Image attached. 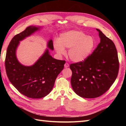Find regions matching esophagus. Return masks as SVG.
Listing matches in <instances>:
<instances>
[{"label":"esophagus","instance_id":"obj_1","mask_svg":"<svg viewBox=\"0 0 126 126\" xmlns=\"http://www.w3.org/2000/svg\"><path fill=\"white\" fill-rule=\"evenodd\" d=\"M64 67L65 68H68V67H69V63H65V64H64Z\"/></svg>","mask_w":126,"mask_h":126}]
</instances>
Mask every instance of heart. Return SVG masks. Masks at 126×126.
I'll list each match as a JSON object with an SVG mask.
<instances>
[{"instance_id":"1","label":"heart","mask_w":126,"mask_h":126,"mask_svg":"<svg viewBox=\"0 0 126 126\" xmlns=\"http://www.w3.org/2000/svg\"><path fill=\"white\" fill-rule=\"evenodd\" d=\"M94 46V41L91 37L87 36L77 30L64 32L61 35L59 41L55 40L54 47L59 55L65 54L64 49H69L68 56L74 62H81L89 56Z\"/></svg>"}]
</instances>
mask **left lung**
Instances as JSON below:
<instances>
[{
	"instance_id": "1",
	"label": "left lung",
	"mask_w": 126,
	"mask_h": 126,
	"mask_svg": "<svg viewBox=\"0 0 126 126\" xmlns=\"http://www.w3.org/2000/svg\"><path fill=\"white\" fill-rule=\"evenodd\" d=\"M96 30L100 38L97 47L86 60L70 65L72 89L82 98H94L104 94L115 82L119 71L115 45L99 29Z\"/></svg>"
}]
</instances>
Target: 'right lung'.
Instances as JSON below:
<instances>
[{
  "instance_id": "right-lung-1",
  "label": "right lung",
  "mask_w": 126,
  "mask_h": 126,
  "mask_svg": "<svg viewBox=\"0 0 126 126\" xmlns=\"http://www.w3.org/2000/svg\"><path fill=\"white\" fill-rule=\"evenodd\" d=\"M39 29L29 26L24 31L15 35L7 48L5 68L9 81L19 92L30 98H41L50 93L56 79L63 69L65 60L53 58L49 50L30 67L22 65L16 58V50L19 41L24 39ZM48 47L53 50V42H48Z\"/></svg>"
}]
</instances>
